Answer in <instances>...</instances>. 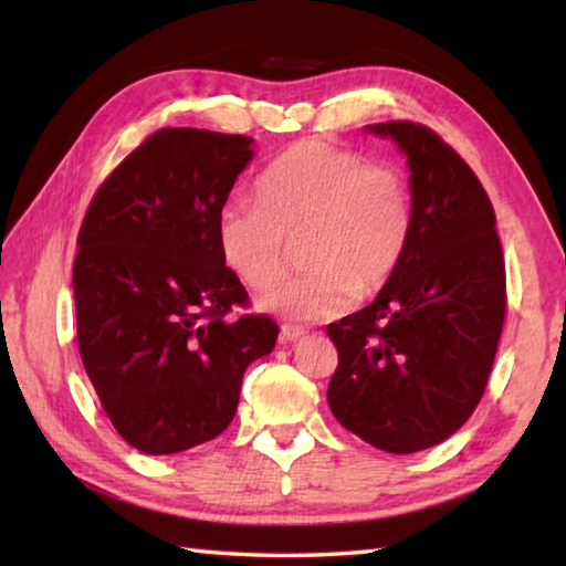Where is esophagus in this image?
I'll list each match as a JSON object with an SVG mask.
<instances>
[{
	"label": "esophagus",
	"instance_id": "1",
	"mask_svg": "<svg viewBox=\"0 0 566 566\" xmlns=\"http://www.w3.org/2000/svg\"><path fill=\"white\" fill-rule=\"evenodd\" d=\"M304 334H306V329L300 327V324H282V339H286V342L302 339Z\"/></svg>",
	"mask_w": 566,
	"mask_h": 566
}]
</instances>
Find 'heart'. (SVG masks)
Instances as JSON below:
<instances>
[{"instance_id": "1", "label": "heart", "mask_w": 566, "mask_h": 566, "mask_svg": "<svg viewBox=\"0 0 566 566\" xmlns=\"http://www.w3.org/2000/svg\"><path fill=\"white\" fill-rule=\"evenodd\" d=\"M411 237L405 175L327 139H302L254 181V202H229L217 217V247L244 284L262 290L284 272L302 239L306 270L260 296L266 312L319 322L385 286Z\"/></svg>"}]
</instances>
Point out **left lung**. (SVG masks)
Instances as JSON below:
<instances>
[{
    "instance_id": "obj_1",
    "label": "left lung",
    "mask_w": 566,
    "mask_h": 566,
    "mask_svg": "<svg viewBox=\"0 0 566 566\" xmlns=\"http://www.w3.org/2000/svg\"><path fill=\"white\" fill-rule=\"evenodd\" d=\"M369 132L407 155L411 237L377 300L327 327L339 354L327 399L364 442L411 454L452 437L484 395L506 312L504 254L482 181L437 132Z\"/></svg>"
}]
</instances>
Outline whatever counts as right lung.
Segmentation results:
<instances>
[{
	"label": "right lung",
	"instance_id": "1",
	"mask_svg": "<svg viewBox=\"0 0 566 566\" xmlns=\"http://www.w3.org/2000/svg\"><path fill=\"white\" fill-rule=\"evenodd\" d=\"M252 137L165 127L94 191L76 237V344L104 415L145 454L222 434L249 361L274 349L266 314L217 247V217Z\"/></svg>",
	"mask_w": 566,
	"mask_h": 566
}]
</instances>
